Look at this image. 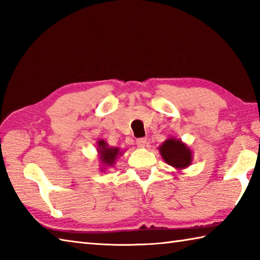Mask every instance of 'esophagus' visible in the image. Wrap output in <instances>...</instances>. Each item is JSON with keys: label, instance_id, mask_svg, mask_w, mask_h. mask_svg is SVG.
Segmentation results:
<instances>
[{"label": "esophagus", "instance_id": "esophagus-1", "mask_svg": "<svg viewBox=\"0 0 260 260\" xmlns=\"http://www.w3.org/2000/svg\"><path fill=\"white\" fill-rule=\"evenodd\" d=\"M146 143H147V140L146 139H139L136 141V144L139 147H145L146 146Z\"/></svg>", "mask_w": 260, "mask_h": 260}]
</instances>
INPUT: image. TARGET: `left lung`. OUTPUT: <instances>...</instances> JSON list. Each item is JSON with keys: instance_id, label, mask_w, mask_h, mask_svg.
I'll list each match as a JSON object with an SVG mask.
<instances>
[{"instance_id": "left-lung-1", "label": "left lung", "mask_w": 260, "mask_h": 260, "mask_svg": "<svg viewBox=\"0 0 260 260\" xmlns=\"http://www.w3.org/2000/svg\"><path fill=\"white\" fill-rule=\"evenodd\" d=\"M163 159L176 170H183L192 163V152L180 140L168 139L158 148Z\"/></svg>"}]
</instances>
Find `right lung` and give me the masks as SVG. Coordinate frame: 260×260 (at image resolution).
Masks as SVG:
<instances>
[{
	"instance_id": "add662e5",
	"label": "right lung",
	"mask_w": 260,
	"mask_h": 260,
	"mask_svg": "<svg viewBox=\"0 0 260 260\" xmlns=\"http://www.w3.org/2000/svg\"><path fill=\"white\" fill-rule=\"evenodd\" d=\"M97 144V152L99 153V158H101V162L103 164V167L105 168L113 167L117 156L123 154L119 152L118 147H109L107 143L104 140H99Z\"/></svg>"
}]
</instances>
